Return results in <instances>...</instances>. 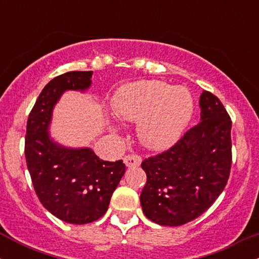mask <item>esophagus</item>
I'll use <instances>...</instances> for the list:
<instances>
[{
    "label": "esophagus",
    "instance_id": "esophagus-1",
    "mask_svg": "<svg viewBox=\"0 0 259 259\" xmlns=\"http://www.w3.org/2000/svg\"><path fill=\"white\" fill-rule=\"evenodd\" d=\"M124 163L127 168L130 167H136V165L141 164V157L138 154H127L124 157Z\"/></svg>",
    "mask_w": 259,
    "mask_h": 259
}]
</instances>
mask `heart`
Segmentation results:
<instances>
[{"instance_id":"heart-1","label":"heart","mask_w":259,"mask_h":259,"mask_svg":"<svg viewBox=\"0 0 259 259\" xmlns=\"http://www.w3.org/2000/svg\"><path fill=\"white\" fill-rule=\"evenodd\" d=\"M120 119L138 123L140 141L150 150H162L183 133L194 112V97L184 86L160 80H141L120 88L113 100ZM112 133L118 127L109 125Z\"/></svg>"}]
</instances>
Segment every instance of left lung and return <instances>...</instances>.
I'll list each match as a JSON object with an SVG mask.
<instances>
[{"instance_id":"1","label":"left lung","mask_w":259,"mask_h":259,"mask_svg":"<svg viewBox=\"0 0 259 259\" xmlns=\"http://www.w3.org/2000/svg\"><path fill=\"white\" fill-rule=\"evenodd\" d=\"M200 123L173 147L141 163L147 175L140 195L150 221L179 227L214 203L227 185L231 167V120L218 97L200 96Z\"/></svg>"}]
</instances>
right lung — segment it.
I'll return each mask as SVG.
<instances>
[{
    "instance_id": "obj_1",
    "label": "right lung",
    "mask_w": 259,
    "mask_h": 259,
    "mask_svg": "<svg viewBox=\"0 0 259 259\" xmlns=\"http://www.w3.org/2000/svg\"><path fill=\"white\" fill-rule=\"evenodd\" d=\"M92 72H68L41 91L26 123L25 159L38 200L51 214L81 225L107 212L124 173L123 160H102L90 147H68L52 138L53 109L67 91L90 89Z\"/></svg>"
}]
</instances>
